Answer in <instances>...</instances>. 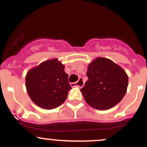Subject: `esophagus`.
Returning <instances> with one entry per match:
<instances>
[{"instance_id":"1","label":"esophagus","mask_w":147,"mask_h":147,"mask_svg":"<svg viewBox=\"0 0 147 147\" xmlns=\"http://www.w3.org/2000/svg\"><path fill=\"white\" fill-rule=\"evenodd\" d=\"M71 85L73 86V87H75V86H77V87H78L79 88H81V87H82L83 86H84V81H83L82 78H80L79 80L78 81V82H74V83H71Z\"/></svg>"}]
</instances>
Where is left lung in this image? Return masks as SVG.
<instances>
[{"label":"left lung","mask_w":147,"mask_h":147,"mask_svg":"<svg viewBox=\"0 0 147 147\" xmlns=\"http://www.w3.org/2000/svg\"><path fill=\"white\" fill-rule=\"evenodd\" d=\"M88 80L81 89L84 100L93 108L110 109L122 100L128 86L125 71L109 59L97 57L89 64Z\"/></svg>","instance_id":"1"}]
</instances>
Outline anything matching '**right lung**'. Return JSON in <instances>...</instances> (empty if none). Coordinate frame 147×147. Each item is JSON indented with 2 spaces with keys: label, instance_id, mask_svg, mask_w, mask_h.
<instances>
[{
  "label": "right lung",
  "instance_id": "right-lung-1",
  "mask_svg": "<svg viewBox=\"0 0 147 147\" xmlns=\"http://www.w3.org/2000/svg\"><path fill=\"white\" fill-rule=\"evenodd\" d=\"M65 66L53 59L43 62L28 72L26 89L30 98L40 107L51 109L61 105L71 87Z\"/></svg>",
  "mask_w": 147,
  "mask_h": 147
}]
</instances>
